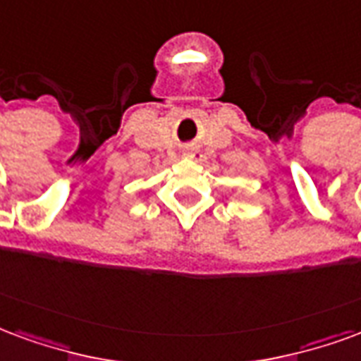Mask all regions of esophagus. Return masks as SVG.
Here are the masks:
<instances>
[{
  "label": "esophagus",
  "mask_w": 361,
  "mask_h": 361,
  "mask_svg": "<svg viewBox=\"0 0 361 361\" xmlns=\"http://www.w3.org/2000/svg\"><path fill=\"white\" fill-rule=\"evenodd\" d=\"M183 157H185V159H191V160H199L201 159V153H199L197 149H193V147H188V149L183 151Z\"/></svg>",
  "instance_id": "obj_1"
}]
</instances>
